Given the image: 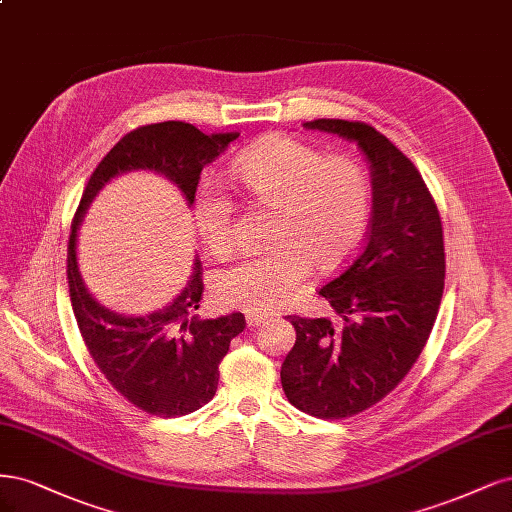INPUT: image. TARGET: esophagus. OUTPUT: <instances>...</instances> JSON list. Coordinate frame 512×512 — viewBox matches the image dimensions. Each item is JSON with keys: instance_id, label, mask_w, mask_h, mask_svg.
<instances>
[{"instance_id": "obj_1", "label": "esophagus", "mask_w": 512, "mask_h": 512, "mask_svg": "<svg viewBox=\"0 0 512 512\" xmlns=\"http://www.w3.org/2000/svg\"><path fill=\"white\" fill-rule=\"evenodd\" d=\"M270 319L272 317H268V315H255V312H249V315H246V323H249V327H261V325H266Z\"/></svg>"}]
</instances>
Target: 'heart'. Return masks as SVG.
I'll return each instance as SVG.
<instances>
[{"label":"heart","mask_w":512,"mask_h":512,"mask_svg":"<svg viewBox=\"0 0 512 512\" xmlns=\"http://www.w3.org/2000/svg\"><path fill=\"white\" fill-rule=\"evenodd\" d=\"M229 172L253 204L274 210L268 229L274 246L217 276L214 295L227 308L259 315L289 304L310 266L338 268L366 232L372 185L357 159L327 157L293 136H268L242 151ZM195 227L214 257H227L236 246L234 202L217 189H200Z\"/></svg>","instance_id":"1"}]
</instances>
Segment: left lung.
Wrapping results in <instances>:
<instances>
[{"label":"left lung","instance_id":"obj_1","mask_svg":"<svg viewBox=\"0 0 512 512\" xmlns=\"http://www.w3.org/2000/svg\"><path fill=\"white\" fill-rule=\"evenodd\" d=\"M304 127L359 144L372 168V219L361 251L319 289L342 325L289 315L295 344L280 368L287 400L317 419H346L381 402L415 366L444 289L440 212L398 146L361 121Z\"/></svg>","mask_w":512,"mask_h":512}]
</instances>
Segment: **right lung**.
Instances as JSON below:
<instances>
[{
	"label": "right lung",
	"mask_w": 512,
	"mask_h": 512,
	"mask_svg": "<svg viewBox=\"0 0 512 512\" xmlns=\"http://www.w3.org/2000/svg\"><path fill=\"white\" fill-rule=\"evenodd\" d=\"M238 134H204L183 121L142 125L125 134L97 163L82 191L68 242V285L80 336L95 366L127 402L155 417H183L208 404L219 385V364L229 342L244 332L242 312L200 319L202 263L178 298L146 317H123L95 302L76 263V232L93 197L110 178L129 170L159 172L193 204L204 166Z\"/></svg>",
	"instance_id": "obj_1"
}]
</instances>
